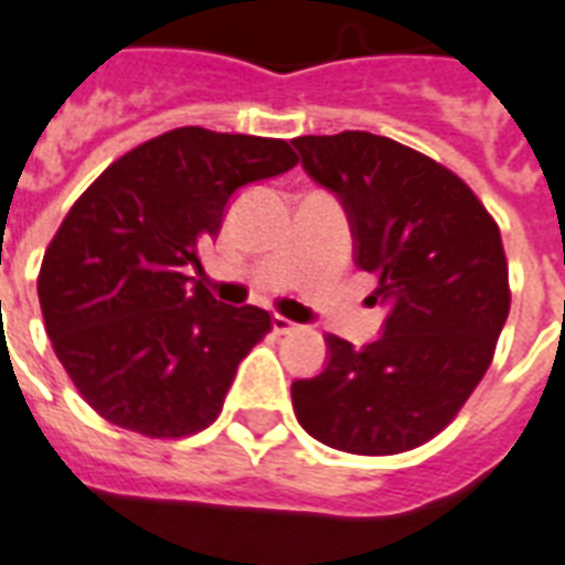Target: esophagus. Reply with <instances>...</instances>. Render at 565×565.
<instances>
[{"mask_svg":"<svg viewBox=\"0 0 565 565\" xmlns=\"http://www.w3.org/2000/svg\"><path fill=\"white\" fill-rule=\"evenodd\" d=\"M271 329H275L278 335H287V332H296L299 326H296L294 320H287V317L275 315V317H271Z\"/></svg>","mask_w":565,"mask_h":565,"instance_id":"obj_1","label":"esophagus"}]
</instances>
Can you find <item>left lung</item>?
Wrapping results in <instances>:
<instances>
[{
	"label": "left lung",
	"instance_id": "left-lung-1",
	"mask_svg": "<svg viewBox=\"0 0 565 565\" xmlns=\"http://www.w3.org/2000/svg\"><path fill=\"white\" fill-rule=\"evenodd\" d=\"M308 177L344 206L356 266L377 275L383 335L326 338L329 362L294 383L296 419L353 455L411 452L449 425L494 359L509 317L497 221L452 170L380 134L296 137Z\"/></svg>",
	"mask_w": 565,
	"mask_h": 565
}]
</instances>
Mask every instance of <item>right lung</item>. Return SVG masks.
<instances>
[{"mask_svg":"<svg viewBox=\"0 0 565 565\" xmlns=\"http://www.w3.org/2000/svg\"><path fill=\"white\" fill-rule=\"evenodd\" d=\"M296 161L287 140L188 125L125 152L71 206L44 250L38 299L62 367L98 416L154 440L218 419L271 317L215 302L185 271L218 236L230 198Z\"/></svg>","mask_w":565,"mask_h":565,"instance_id":"add662e5","label":"right lung"}]
</instances>
